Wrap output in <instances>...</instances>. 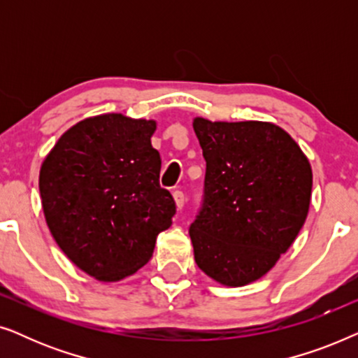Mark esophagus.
Segmentation results:
<instances>
[{
    "label": "esophagus",
    "mask_w": 358,
    "mask_h": 358,
    "mask_svg": "<svg viewBox=\"0 0 358 358\" xmlns=\"http://www.w3.org/2000/svg\"><path fill=\"white\" fill-rule=\"evenodd\" d=\"M173 197H174V202H176V207H178V210H182L184 203H185L184 192H180V190H174Z\"/></svg>",
    "instance_id": "34e87169"
}]
</instances>
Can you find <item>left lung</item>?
I'll list each match as a JSON object with an SVG mask.
<instances>
[{
    "mask_svg": "<svg viewBox=\"0 0 358 358\" xmlns=\"http://www.w3.org/2000/svg\"><path fill=\"white\" fill-rule=\"evenodd\" d=\"M207 163L203 200L190 224L200 271L222 285H248L271 271L305 223L310 161L271 122L194 119Z\"/></svg>",
    "mask_w": 358,
    "mask_h": 358,
    "instance_id": "obj_1",
    "label": "left lung"
}]
</instances>
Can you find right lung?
Segmentation results:
<instances>
[{"label": "right lung", "instance_id": "right-lung-1", "mask_svg": "<svg viewBox=\"0 0 358 358\" xmlns=\"http://www.w3.org/2000/svg\"><path fill=\"white\" fill-rule=\"evenodd\" d=\"M155 130V120L90 117L66 130L42 163L48 229L66 257L101 282L143 267L158 234L173 224L176 203L159 185Z\"/></svg>", "mask_w": 358, "mask_h": 358}]
</instances>
